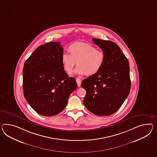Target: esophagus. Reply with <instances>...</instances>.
I'll list each match as a JSON object with an SVG mask.
<instances>
[{
    "label": "esophagus",
    "instance_id": "34e87169",
    "mask_svg": "<svg viewBox=\"0 0 157 157\" xmlns=\"http://www.w3.org/2000/svg\"><path fill=\"white\" fill-rule=\"evenodd\" d=\"M76 82L77 84L78 87H80L81 86V79L80 78H77Z\"/></svg>",
    "mask_w": 157,
    "mask_h": 157
}]
</instances>
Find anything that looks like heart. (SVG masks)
I'll use <instances>...</instances> for the list:
<instances>
[{"instance_id":"heart-1","label":"heart","mask_w":157,"mask_h":157,"mask_svg":"<svg viewBox=\"0 0 157 157\" xmlns=\"http://www.w3.org/2000/svg\"><path fill=\"white\" fill-rule=\"evenodd\" d=\"M68 53H64L61 61L65 71L70 73L76 63L74 73L93 75L98 72L104 64V53L88 43L76 42L69 46Z\"/></svg>"}]
</instances>
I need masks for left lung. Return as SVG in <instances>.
<instances>
[{"mask_svg":"<svg viewBox=\"0 0 157 157\" xmlns=\"http://www.w3.org/2000/svg\"><path fill=\"white\" fill-rule=\"evenodd\" d=\"M104 53V64L98 72L82 81L86 94L84 104L97 116H109L120 108L128 96L131 81L129 62L115 43L92 39Z\"/></svg>","mask_w":157,"mask_h":157,"instance_id":"obj_1","label":"left lung"}]
</instances>
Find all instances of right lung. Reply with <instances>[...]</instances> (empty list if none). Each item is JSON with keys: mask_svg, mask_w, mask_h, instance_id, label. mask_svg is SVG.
Listing matches in <instances>:
<instances>
[{"mask_svg": "<svg viewBox=\"0 0 157 157\" xmlns=\"http://www.w3.org/2000/svg\"><path fill=\"white\" fill-rule=\"evenodd\" d=\"M60 43L50 42L36 48L23 69L24 97L35 111L44 116L62 112L77 88L75 78L64 71Z\"/></svg>", "mask_w": 157, "mask_h": 157, "instance_id": "1", "label": "right lung"}]
</instances>
